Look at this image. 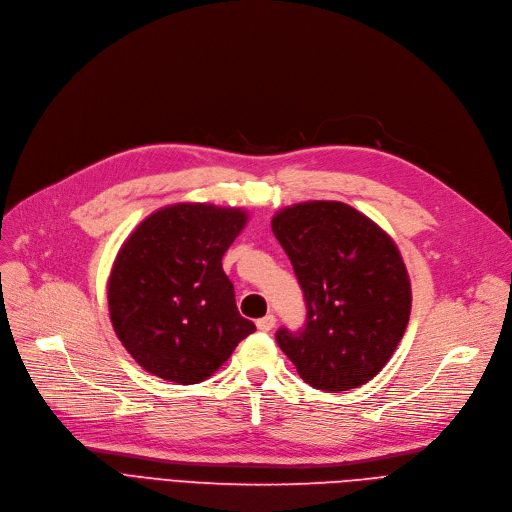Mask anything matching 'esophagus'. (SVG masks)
I'll return each instance as SVG.
<instances>
[{
	"label": "esophagus",
	"mask_w": 512,
	"mask_h": 512,
	"mask_svg": "<svg viewBox=\"0 0 512 512\" xmlns=\"http://www.w3.org/2000/svg\"><path fill=\"white\" fill-rule=\"evenodd\" d=\"M256 326H258V330H262V333H268V330L275 328V316L273 314H266L264 318H260L256 322Z\"/></svg>",
	"instance_id": "esophagus-1"
}]
</instances>
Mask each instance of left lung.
Here are the masks:
<instances>
[{
  "label": "left lung",
  "instance_id": "8db88e82",
  "mask_svg": "<svg viewBox=\"0 0 512 512\" xmlns=\"http://www.w3.org/2000/svg\"><path fill=\"white\" fill-rule=\"evenodd\" d=\"M273 233L302 285L308 318L277 343L314 388L339 393L372 380L393 357L411 314L397 244L372 219L335 200L287 206Z\"/></svg>",
  "mask_w": 512,
  "mask_h": 512
}]
</instances>
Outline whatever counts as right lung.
Wrapping results in <instances>:
<instances>
[{
	"label": "right lung",
	"instance_id": "add662e5",
	"mask_svg": "<svg viewBox=\"0 0 512 512\" xmlns=\"http://www.w3.org/2000/svg\"><path fill=\"white\" fill-rule=\"evenodd\" d=\"M246 223L242 208L171 204L148 215L119 248L107 283L109 316L146 372L198 384L254 333L221 264Z\"/></svg>",
	"mask_w": 512,
	"mask_h": 512
}]
</instances>
